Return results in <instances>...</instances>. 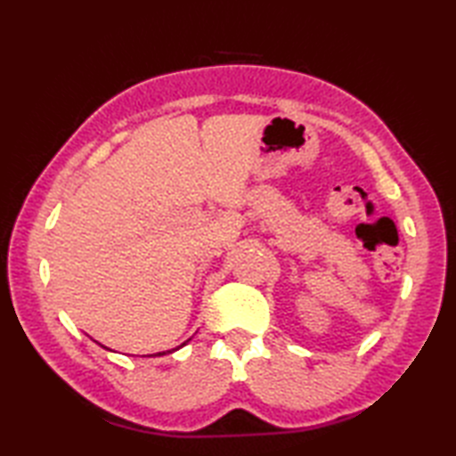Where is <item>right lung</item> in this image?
I'll return each instance as SVG.
<instances>
[{
    "mask_svg": "<svg viewBox=\"0 0 456 456\" xmlns=\"http://www.w3.org/2000/svg\"><path fill=\"white\" fill-rule=\"evenodd\" d=\"M183 345H186V343H183ZM167 353H170V351H167ZM167 353H159V354H154V356H160V354H167Z\"/></svg>",
    "mask_w": 456,
    "mask_h": 456,
    "instance_id": "obj_1",
    "label": "right lung"
}]
</instances>
